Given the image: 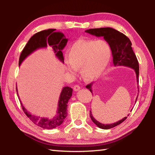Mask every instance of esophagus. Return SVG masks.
Listing matches in <instances>:
<instances>
[{
  "mask_svg": "<svg viewBox=\"0 0 155 155\" xmlns=\"http://www.w3.org/2000/svg\"><path fill=\"white\" fill-rule=\"evenodd\" d=\"M73 89H74V91H79L80 90V89H81V87L79 85H74V87H73Z\"/></svg>",
  "mask_w": 155,
  "mask_h": 155,
  "instance_id": "esophagus-1",
  "label": "esophagus"
}]
</instances>
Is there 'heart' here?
I'll use <instances>...</instances> for the list:
<instances>
[{
  "mask_svg": "<svg viewBox=\"0 0 155 155\" xmlns=\"http://www.w3.org/2000/svg\"><path fill=\"white\" fill-rule=\"evenodd\" d=\"M111 51L108 44L102 40H78L72 44L65 59L66 69L72 74L81 68L80 73L85 81L96 80L105 70L111 59Z\"/></svg>",
  "mask_w": 155,
  "mask_h": 155,
  "instance_id": "1",
  "label": "heart"
}]
</instances>
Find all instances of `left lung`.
Returning <instances> with one entry per match:
<instances>
[{"instance_id":"left-lung-1","label":"left lung","mask_w":155,"mask_h":155,"mask_svg":"<svg viewBox=\"0 0 155 155\" xmlns=\"http://www.w3.org/2000/svg\"><path fill=\"white\" fill-rule=\"evenodd\" d=\"M85 32L96 37H103L104 40L108 43L110 48H111L113 56V64H114V66H126L129 67L134 70L138 85L139 63L135 54L133 51L132 47H131L132 43H131L129 38H127L124 34L110 27L90 28V29L86 30ZM92 85L93 83H91L86 86V88L89 89L91 94H93L92 90H91ZM137 87L139 89L138 86ZM137 100V97L136 98L135 103ZM90 115L94 124L102 129H109V128H114L121 124L127 118V117H124V118L116 122L109 124H104L94 118L91 111H90Z\"/></svg>"}]
</instances>
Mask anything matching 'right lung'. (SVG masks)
Listing matches in <instances>:
<instances>
[{
    "mask_svg": "<svg viewBox=\"0 0 155 155\" xmlns=\"http://www.w3.org/2000/svg\"><path fill=\"white\" fill-rule=\"evenodd\" d=\"M55 30L56 29H54V28H49V29L40 31L31 37L21 52L19 59V66L22 61L31 53L38 49L46 48L47 46H51L57 59L61 63H64L62 50L66 46L68 39L65 38L64 33L60 31H55ZM16 91L18 96L17 87ZM72 96V89L71 87L67 86L62 89L59 96L57 114L55 116H54L53 118L41 117L32 115L23 106L20 98L19 101L25 114L34 124L45 129H52L61 125L66 117L67 104Z\"/></svg>",
    "mask_w": 155,
    "mask_h": 155,
    "instance_id": "obj_1",
    "label": "right lung"
}]
</instances>
